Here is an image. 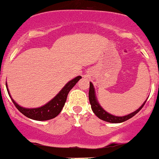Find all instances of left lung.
<instances>
[{"label":"left lung","instance_id":"obj_1","mask_svg":"<svg viewBox=\"0 0 159 159\" xmlns=\"http://www.w3.org/2000/svg\"><path fill=\"white\" fill-rule=\"evenodd\" d=\"M89 98V102H90L91 104V107H92V111L94 112V113L100 119H101V120H103L105 121V122L110 123H121L125 122V121H127L128 119L132 118L134 116L136 115V114L141 110L145 104L146 101H147V100H146L143 102V103L141 106L137 109V110H135L133 113L128 114V115L124 116H116L112 115V114L107 113L105 110H103V108L100 105L98 101L97 97H96L95 89H94V87L92 82H90Z\"/></svg>","mask_w":159,"mask_h":159}]
</instances>
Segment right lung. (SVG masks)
I'll return each mask as SVG.
<instances>
[{
    "instance_id": "obj_1",
    "label": "right lung",
    "mask_w": 159,
    "mask_h": 159,
    "mask_svg": "<svg viewBox=\"0 0 159 159\" xmlns=\"http://www.w3.org/2000/svg\"><path fill=\"white\" fill-rule=\"evenodd\" d=\"M81 78V76H78L74 78L73 80H70L63 88L61 89L60 92L52 99L50 100L49 102L46 103L43 106L37 108H25L18 104L12 98L11 95H10L7 87V83H6V86L9 95H10V98H11L12 101L13 102L14 105L16 107V108L23 115H25L28 118L34 119V120L46 121L55 118L61 113L64 106H65V103L66 102V100H67V94H68L69 92Z\"/></svg>"
}]
</instances>
